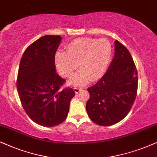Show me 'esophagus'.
<instances>
[{"mask_svg":"<svg viewBox=\"0 0 157 157\" xmlns=\"http://www.w3.org/2000/svg\"><path fill=\"white\" fill-rule=\"evenodd\" d=\"M74 90L75 92V93H78L79 92H80L81 90H82V88H79V87H74Z\"/></svg>","mask_w":157,"mask_h":157,"instance_id":"esophagus-1","label":"esophagus"}]
</instances>
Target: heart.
<instances>
[{"label":"heart","mask_w":157,"mask_h":157,"mask_svg":"<svg viewBox=\"0 0 157 157\" xmlns=\"http://www.w3.org/2000/svg\"><path fill=\"white\" fill-rule=\"evenodd\" d=\"M111 56L112 46L108 39L80 37L66 46V52H57L54 59L60 74L68 78L79 66L80 70L69 81V84L83 86L105 75Z\"/></svg>","instance_id":"1"}]
</instances>
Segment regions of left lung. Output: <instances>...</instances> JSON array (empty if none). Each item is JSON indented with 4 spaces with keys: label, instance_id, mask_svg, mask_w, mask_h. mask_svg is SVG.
<instances>
[{
    "label": "left lung",
    "instance_id": "left-lung-1",
    "mask_svg": "<svg viewBox=\"0 0 157 157\" xmlns=\"http://www.w3.org/2000/svg\"><path fill=\"white\" fill-rule=\"evenodd\" d=\"M114 44V57L107 72L87 89V114L95 124L103 126L124 119L132 108L137 93L138 73L133 58L118 40Z\"/></svg>",
    "mask_w": 157,
    "mask_h": 157
}]
</instances>
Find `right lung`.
Here are the masks:
<instances>
[{
    "mask_svg": "<svg viewBox=\"0 0 157 157\" xmlns=\"http://www.w3.org/2000/svg\"><path fill=\"white\" fill-rule=\"evenodd\" d=\"M61 36L47 35L31 44L21 59L17 90L23 108L31 120L44 127L62 124L67 116L72 88L62 89L65 82L57 73L54 56Z\"/></svg>",
    "mask_w": 157,
    "mask_h": 157,
    "instance_id": "obj_1",
    "label": "right lung"
}]
</instances>
